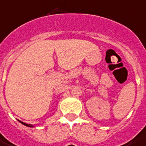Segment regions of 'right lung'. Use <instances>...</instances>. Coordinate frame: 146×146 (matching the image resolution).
Instances as JSON below:
<instances>
[{
	"instance_id": "right-lung-1",
	"label": "right lung",
	"mask_w": 146,
	"mask_h": 146,
	"mask_svg": "<svg viewBox=\"0 0 146 146\" xmlns=\"http://www.w3.org/2000/svg\"><path fill=\"white\" fill-rule=\"evenodd\" d=\"M19 122H20V123H22V124H23V125H24V126H28V127H33V125H31V124H27V123H23V122H22V121H20V120H19Z\"/></svg>"
}]
</instances>
